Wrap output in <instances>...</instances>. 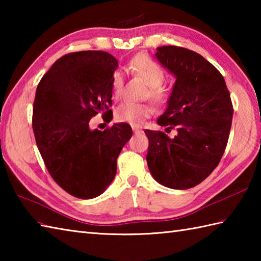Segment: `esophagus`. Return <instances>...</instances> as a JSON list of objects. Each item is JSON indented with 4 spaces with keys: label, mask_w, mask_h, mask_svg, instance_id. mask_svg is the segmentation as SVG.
Masks as SVG:
<instances>
[{
    "label": "esophagus",
    "mask_w": 261,
    "mask_h": 261,
    "mask_svg": "<svg viewBox=\"0 0 261 261\" xmlns=\"http://www.w3.org/2000/svg\"><path fill=\"white\" fill-rule=\"evenodd\" d=\"M132 130H134L135 134H142V132H143L141 127L137 126V125H132Z\"/></svg>",
    "instance_id": "esophagus-1"
}]
</instances>
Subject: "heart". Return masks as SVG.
I'll use <instances>...</instances> for the list:
<instances>
[{"mask_svg":"<svg viewBox=\"0 0 261 261\" xmlns=\"http://www.w3.org/2000/svg\"><path fill=\"white\" fill-rule=\"evenodd\" d=\"M129 69L135 75L146 82L149 86L148 95L154 102L163 104L168 98V92L162 84L165 81V70L157 62L148 56H137L129 63ZM124 80L120 71H115L112 76V92L115 97L120 96L123 91ZM153 108L150 104H137L123 102L115 111V118L120 122H126L132 125H141L146 119L150 118Z\"/></svg>","mask_w":261,"mask_h":261,"instance_id":"1","label":"heart"}]
</instances>
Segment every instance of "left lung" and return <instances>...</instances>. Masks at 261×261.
Wrapping results in <instances>:
<instances>
[{
    "label": "left lung",
    "instance_id": "obj_1",
    "mask_svg": "<svg viewBox=\"0 0 261 261\" xmlns=\"http://www.w3.org/2000/svg\"><path fill=\"white\" fill-rule=\"evenodd\" d=\"M154 57L175 76L167 108L157 123L162 131L145 130L147 163L163 186L187 190L212 173L228 143L233 108L223 76L201 55L176 46L158 47Z\"/></svg>",
    "mask_w": 261,
    "mask_h": 261
}]
</instances>
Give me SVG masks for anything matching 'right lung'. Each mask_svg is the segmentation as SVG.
<instances>
[{
	"mask_svg": "<svg viewBox=\"0 0 261 261\" xmlns=\"http://www.w3.org/2000/svg\"><path fill=\"white\" fill-rule=\"evenodd\" d=\"M118 60L105 51L65 55L43 75L33 103L32 129L54 180L77 198H94L116 174V159L132 137L127 123L92 130L97 113L111 121Z\"/></svg>",
	"mask_w": 261,
	"mask_h": 261,
	"instance_id": "add662e5",
	"label": "right lung"
}]
</instances>
